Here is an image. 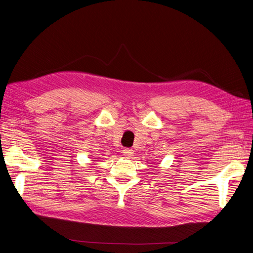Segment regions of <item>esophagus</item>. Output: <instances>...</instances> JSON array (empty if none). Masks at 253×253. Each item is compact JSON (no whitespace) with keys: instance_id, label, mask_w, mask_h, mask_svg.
I'll use <instances>...</instances> for the list:
<instances>
[{"instance_id":"esophagus-1","label":"esophagus","mask_w":253,"mask_h":253,"mask_svg":"<svg viewBox=\"0 0 253 253\" xmlns=\"http://www.w3.org/2000/svg\"><path fill=\"white\" fill-rule=\"evenodd\" d=\"M122 153H124V156L126 158H131L132 156H134V151L131 149H125Z\"/></svg>"}]
</instances>
